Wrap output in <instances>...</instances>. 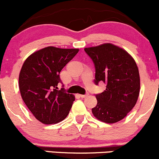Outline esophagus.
I'll use <instances>...</instances> for the list:
<instances>
[{"instance_id":"obj_1","label":"esophagus","mask_w":159,"mask_h":159,"mask_svg":"<svg viewBox=\"0 0 159 159\" xmlns=\"http://www.w3.org/2000/svg\"><path fill=\"white\" fill-rule=\"evenodd\" d=\"M88 95H89V94L87 93V94H85V95H80V96L81 97V98H86Z\"/></svg>"}]
</instances>
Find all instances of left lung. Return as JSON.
Segmentation results:
<instances>
[{
    "label": "left lung",
    "mask_w": 159,
    "mask_h": 159,
    "mask_svg": "<svg viewBox=\"0 0 159 159\" xmlns=\"http://www.w3.org/2000/svg\"><path fill=\"white\" fill-rule=\"evenodd\" d=\"M84 51L95 65V84H106L103 93L95 95L98 102L92 109L93 115L107 124L118 122L137 102L140 89L137 65L125 50L110 43Z\"/></svg>",
    "instance_id": "left-lung-1"
}]
</instances>
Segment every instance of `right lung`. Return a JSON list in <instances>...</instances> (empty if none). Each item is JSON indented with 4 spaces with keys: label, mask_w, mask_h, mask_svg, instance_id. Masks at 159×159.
Wrapping results in <instances>:
<instances>
[{
    "label": "right lung",
    "mask_w": 159,
    "mask_h": 159,
    "mask_svg": "<svg viewBox=\"0 0 159 159\" xmlns=\"http://www.w3.org/2000/svg\"><path fill=\"white\" fill-rule=\"evenodd\" d=\"M79 49L45 48L32 54L23 63L19 76L22 98L35 118L42 124H57L65 119L75 97L57 90L60 73Z\"/></svg>",
    "instance_id": "obj_1"
}]
</instances>
